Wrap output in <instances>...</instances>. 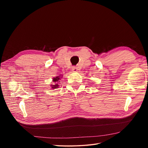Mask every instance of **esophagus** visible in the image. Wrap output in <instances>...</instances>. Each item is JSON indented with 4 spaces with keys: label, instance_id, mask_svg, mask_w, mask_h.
Segmentation results:
<instances>
[{
    "label": "esophagus",
    "instance_id": "1",
    "mask_svg": "<svg viewBox=\"0 0 148 148\" xmlns=\"http://www.w3.org/2000/svg\"><path fill=\"white\" fill-rule=\"evenodd\" d=\"M71 70H72V71H78L77 67H76V66L72 67V69H71Z\"/></svg>",
    "mask_w": 148,
    "mask_h": 148
}]
</instances>
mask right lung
I'll list each match as a JSON object with an SVG mask.
<instances>
[{
	"label": "right lung",
	"mask_w": 148,
	"mask_h": 148,
	"mask_svg": "<svg viewBox=\"0 0 148 148\" xmlns=\"http://www.w3.org/2000/svg\"><path fill=\"white\" fill-rule=\"evenodd\" d=\"M62 78V75H59V76H57V77H53V79H52V80H53V81H52L53 82V84L51 85V88L52 89H56L57 88H59V84H58V83L60 82Z\"/></svg>",
	"instance_id": "1"
}]
</instances>
